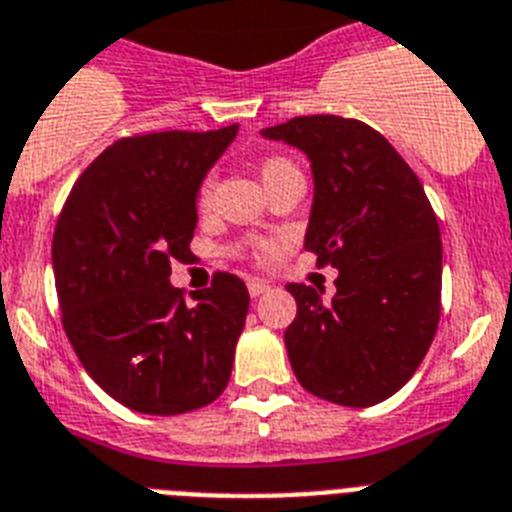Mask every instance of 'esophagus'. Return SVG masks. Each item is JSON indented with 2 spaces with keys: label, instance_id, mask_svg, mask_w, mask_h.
Wrapping results in <instances>:
<instances>
[{
  "label": "esophagus",
  "instance_id": "1",
  "mask_svg": "<svg viewBox=\"0 0 512 512\" xmlns=\"http://www.w3.org/2000/svg\"><path fill=\"white\" fill-rule=\"evenodd\" d=\"M266 290H269V285H264V282H248V292H251V298H259V295H264Z\"/></svg>",
  "mask_w": 512,
  "mask_h": 512
}]
</instances>
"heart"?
<instances>
[{
	"instance_id": "obj_1",
	"label": "heart",
	"mask_w": 512,
	"mask_h": 512,
	"mask_svg": "<svg viewBox=\"0 0 512 512\" xmlns=\"http://www.w3.org/2000/svg\"><path fill=\"white\" fill-rule=\"evenodd\" d=\"M287 173H300V170L295 168L290 160H285V157H266L264 163L259 165V176H261V183H264V186H269V183L277 181V178L287 176ZM196 207L202 209V212H207V209L212 207V178H207V181L199 186Z\"/></svg>"
}]
</instances>
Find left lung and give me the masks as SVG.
Returning <instances> with one entry per match:
<instances>
[{"mask_svg":"<svg viewBox=\"0 0 512 512\" xmlns=\"http://www.w3.org/2000/svg\"><path fill=\"white\" fill-rule=\"evenodd\" d=\"M261 137L308 157L313 207L303 246L339 272L329 300L287 285L298 303L285 331L292 373L331 404H381L412 378L438 331V217L404 157L362 121L298 116Z\"/></svg>","mask_w":512,"mask_h":512,"instance_id":"left-lung-1","label":"left lung"}]
</instances>
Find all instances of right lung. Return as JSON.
Segmentation results:
<instances>
[{
	"instance_id": "1",
	"label": "right lung",
	"mask_w": 512,
	"mask_h": 512,
	"mask_svg": "<svg viewBox=\"0 0 512 512\" xmlns=\"http://www.w3.org/2000/svg\"><path fill=\"white\" fill-rule=\"evenodd\" d=\"M235 134L238 124L119 139L77 178L56 222L64 331L90 378L134 412H194L230 381L246 285L222 272L186 303L170 261L189 256L199 186Z\"/></svg>"
}]
</instances>
